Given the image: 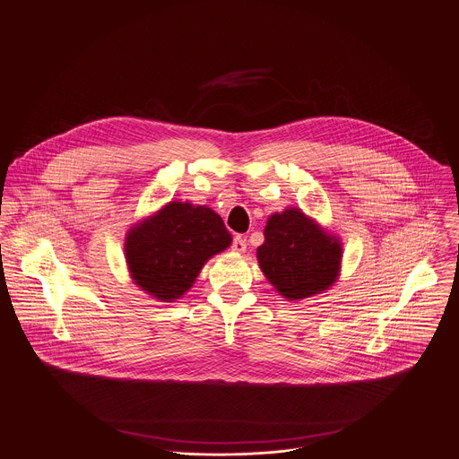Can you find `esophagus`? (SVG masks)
Instances as JSON below:
<instances>
[{
    "label": "esophagus",
    "mask_w": 459,
    "mask_h": 459,
    "mask_svg": "<svg viewBox=\"0 0 459 459\" xmlns=\"http://www.w3.org/2000/svg\"><path fill=\"white\" fill-rule=\"evenodd\" d=\"M232 250L238 254H243L247 250V241L241 236H236L232 241Z\"/></svg>",
    "instance_id": "1"
}]
</instances>
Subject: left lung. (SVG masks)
Wrapping results in <instances>:
<instances>
[{
	"instance_id": "8db88e82",
	"label": "left lung",
	"mask_w": 459,
	"mask_h": 459,
	"mask_svg": "<svg viewBox=\"0 0 459 459\" xmlns=\"http://www.w3.org/2000/svg\"><path fill=\"white\" fill-rule=\"evenodd\" d=\"M257 263L268 282L286 300L326 291L341 275L342 243L300 209L288 207L266 220Z\"/></svg>"
}]
</instances>
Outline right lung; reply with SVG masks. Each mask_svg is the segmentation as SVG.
Masks as SVG:
<instances>
[{"label":"right lung","mask_w":459,"mask_h":459,"mask_svg":"<svg viewBox=\"0 0 459 459\" xmlns=\"http://www.w3.org/2000/svg\"><path fill=\"white\" fill-rule=\"evenodd\" d=\"M230 243L232 236L211 207L169 202L127 230L124 254L129 275L143 293L173 302Z\"/></svg>","instance_id":"add662e5"}]
</instances>
